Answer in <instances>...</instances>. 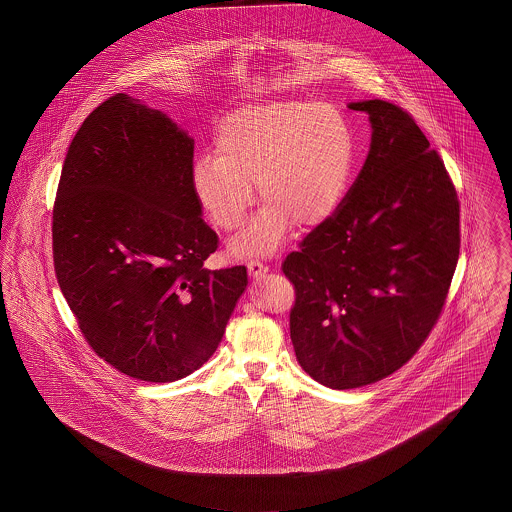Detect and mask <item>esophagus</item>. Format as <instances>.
<instances>
[{
  "mask_svg": "<svg viewBox=\"0 0 512 512\" xmlns=\"http://www.w3.org/2000/svg\"><path fill=\"white\" fill-rule=\"evenodd\" d=\"M247 270H249V274L253 276V278H261V276H265L268 272L267 265H263L261 261H251L249 265H247Z\"/></svg>",
  "mask_w": 512,
  "mask_h": 512,
  "instance_id": "obj_1",
  "label": "esophagus"
}]
</instances>
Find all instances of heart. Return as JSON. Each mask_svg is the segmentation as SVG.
Returning a JSON list of instances; mask_svg holds the SVG:
<instances>
[{
    "instance_id": "obj_1",
    "label": "heart",
    "mask_w": 512,
    "mask_h": 512,
    "mask_svg": "<svg viewBox=\"0 0 512 512\" xmlns=\"http://www.w3.org/2000/svg\"><path fill=\"white\" fill-rule=\"evenodd\" d=\"M215 153L192 169V190L220 232H236L257 197L265 205L232 249L238 255L276 249L292 224L309 230L338 209L353 169L355 140L347 119L326 103L247 105L217 126Z\"/></svg>"
}]
</instances>
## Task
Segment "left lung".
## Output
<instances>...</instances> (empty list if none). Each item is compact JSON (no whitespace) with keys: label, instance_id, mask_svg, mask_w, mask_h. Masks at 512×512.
Segmentation results:
<instances>
[{"label":"left lung","instance_id":"8db88e82","mask_svg":"<svg viewBox=\"0 0 512 512\" xmlns=\"http://www.w3.org/2000/svg\"><path fill=\"white\" fill-rule=\"evenodd\" d=\"M372 124L357 180L282 270L301 368L332 390L409 363L443 311L461 249V203L413 117L384 99L351 103Z\"/></svg>","mask_w":512,"mask_h":512}]
</instances>
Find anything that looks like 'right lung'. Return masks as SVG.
<instances>
[{
	"instance_id": "right-lung-1",
	"label": "right lung",
	"mask_w": 512,
	"mask_h": 512,
	"mask_svg": "<svg viewBox=\"0 0 512 512\" xmlns=\"http://www.w3.org/2000/svg\"><path fill=\"white\" fill-rule=\"evenodd\" d=\"M194 140L115 94L67 151L51 219L53 267L94 353L144 382L192 374L219 347L247 270H207L219 236L192 190Z\"/></svg>"
}]
</instances>
